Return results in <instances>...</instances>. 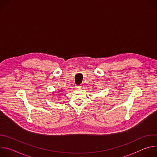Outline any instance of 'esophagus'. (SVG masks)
I'll list each match as a JSON object with an SVG mask.
<instances>
[{
	"label": "esophagus",
	"mask_w": 157,
	"mask_h": 157,
	"mask_svg": "<svg viewBox=\"0 0 157 157\" xmlns=\"http://www.w3.org/2000/svg\"><path fill=\"white\" fill-rule=\"evenodd\" d=\"M81 86H80V85H76L75 86V87L77 88V89H79V88H81Z\"/></svg>",
	"instance_id": "obj_1"
}]
</instances>
